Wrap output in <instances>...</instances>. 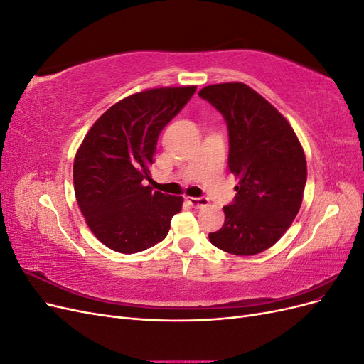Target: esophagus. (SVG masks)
I'll return each mask as SVG.
<instances>
[{
    "mask_svg": "<svg viewBox=\"0 0 364 364\" xmlns=\"http://www.w3.org/2000/svg\"><path fill=\"white\" fill-rule=\"evenodd\" d=\"M186 203L193 208H203L208 205L206 197H186Z\"/></svg>",
    "mask_w": 364,
    "mask_h": 364,
    "instance_id": "1",
    "label": "esophagus"
}]
</instances>
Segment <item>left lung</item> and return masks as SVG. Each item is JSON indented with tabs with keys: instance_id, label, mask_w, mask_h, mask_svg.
<instances>
[{
	"instance_id": "8db88e82",
	"label": "left lung",
	"mask_w": 364,
	"mask_h": 364,
	"mask_svg": "<svg viewBox=\"0 0 364 364\" xmlns=\"http://www.w3.org/2000/svg\"><path fill=\"white\" fill-rule=\"evenodd\" d=\"M199 95L223 115L229 170L238 178L225 223L209 241L232 255L272 247L299 213L306 161L294 130L266 98L245 83L206 86Z\"/></svg>"
}]
</instances>
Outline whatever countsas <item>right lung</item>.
Segmentation results:
<instances>
[{
  "mask_svg": "<svg viewBox=\"0 0 364 364\" xmlns=\"http://www.w3.org/2000/svg\"><path fill=\"white\" fill-rule=\"evenodd\" d=\"M196 86L156 87L115 103L98 118L77 151L74 191L94 235L119 253H136L167 237L182 197L153 191L150 165L161 130Z\"/></svg>",
  "mask_w": 364,
  "mask_h": 364,
  "instance_id": "obj_1",
  "label": "right lung"
}]
</instances>
